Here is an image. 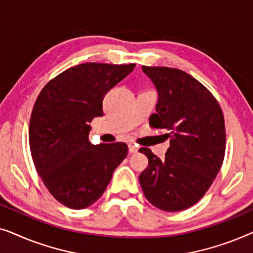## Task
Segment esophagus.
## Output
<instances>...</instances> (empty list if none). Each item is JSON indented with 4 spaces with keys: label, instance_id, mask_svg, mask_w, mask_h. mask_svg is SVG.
I'll list each match as a JSON object with an SVG mask.
<instances>
[{
    "label": "esophagus",
    "instance_id": "obj_1",
    "mask_svg": "<svg viewBox=\"0 0 253 253\" xmlns=\"http://www.w3.org/2000/svg\"><path fill=\"white\" fill-rule=\"evenodd\" d=\"M129 152L130 153H137L138 152V146L133 144H129Z\"/></svg>",
    "mask_w": 253,
    "mask_h": 253
}]
</instances>
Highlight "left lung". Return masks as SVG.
<instances>
[{"label":"left lung","instance_id":"1","mask_svg":"<svg viewBox=\"0 0 253 253\" xmlns=\"http://www.w3.org/2000/svg\"><path fill=\"white\" fill-rule=\"evenodd\" d=\"M158 91L152 126L164 129L170 146L165 160L147 147L139 152L148 166L139 176L152 205L178 212L195 205L212 185L222 166L226 127L212 93L192 76L175 68L143 67Z\"/></svg>","mask_w":253,"mask_h":253}]
</instances>
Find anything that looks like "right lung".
Instances as JSON below:
<instances>
[{"label": "right lung", "mask_w": 253, "mask_h": 253, "mask_svg": "<svg viewBox=\"0 0 253 253\" xmlns=\"http://www.w3.org/2000/svg\"><path fill=\"white\" fill-rule=\"evenodd\" d=\"M136 64L83 63L48 82L34 103L29 140L43 184L57 202L74 210L95 203L126 159V143L91 145L89 123L103 116L107 92Z\"/></svg>", "instance_id": "right-lung-1"}]
</instances>
